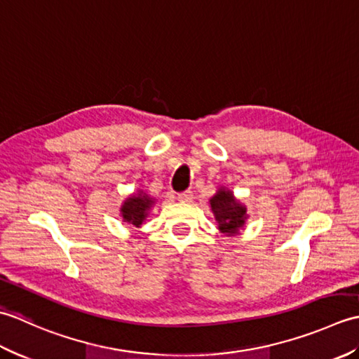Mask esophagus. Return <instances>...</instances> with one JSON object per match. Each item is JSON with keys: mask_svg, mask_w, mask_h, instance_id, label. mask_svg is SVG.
<instances>
[{"mask_svg": "<svg viewBox=\"0 0 359 359\" xmlns=\"http://www.w3.org/2000/svg\"><path fill=\"white\" fill-rule=\"evenodd\" d=\"M177 201L182 203H189L193 201V193L191 191H184L177 194Z\"/></svg>", "mask_w": 359, "mask_h": 359, "instance_id": "esophagus-1", "label": "esophagus"}]
</instances>
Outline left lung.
I'll return each mask as SVG.
<instances>
[{"instance_id":"1","label":"left lung","mask_w":359,"mask_h":359,"mask_svg":"<svg viewBox=\"0 0 359 359\" xmlns=\"http://www.w3.org/2000/svg\"><path fill=\"white\" fill-rule=\"evenodd\" d=\"M211 211L219 224V230L226 236L238 234L241 228L245 225L247 208L242 205L230 189L220 187L217 193L210 199Z\"/></svg>"}]
</instances>
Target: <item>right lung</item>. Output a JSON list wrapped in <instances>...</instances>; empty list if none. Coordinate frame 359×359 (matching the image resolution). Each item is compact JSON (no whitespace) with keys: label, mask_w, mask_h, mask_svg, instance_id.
<instances>
[{"label":"right lung","mask_w":359,"mask_h":359,"mask_svg":"<svg viewBox=\"0 0 359 359\" xmlns=\"http://www.w3.org/2000/svg\"><path fill=\"white\" fill-rule=\"evenodd\" d=\"M152 205H154V199L147 193L139 191L137 194L129 196L123 202L120 208V215L125 222L139 228L144 222V219H147L148 211L151 210Z\"/></svg>","instance_id":"add662e5"}]
</instances>
